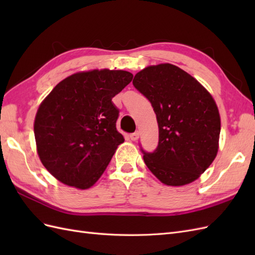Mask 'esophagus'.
Instances as JSON below:
<instances>
[{"mask_svg":"<svg viewBox=\"0 0 255 255\" xmlns=\"http://www.w3.org/2000/svg\"><path fill=\"white\" fill-rule=\"evenodd\" d=\"M129 138H130V139H132L133 141L137 140L138 138H139V132H135V133H132V134L129 135Z\"/></svg>","mask_w":255,"mask_h":255,"instance_id":"34e87169","label":"esophagus"}]
</instances>
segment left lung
I'll use <instances>...</instances> for the list:
<instances>
[{"label":"left lung","instance_id":"8db88e82","mask_svg":"<svg viewBox=\"0 0 255 255\" xmlns=\"http://www.w3.org/2000/svg\"><path fill=\"white\" fill-rule=\"evenodd\" d=\"M134 87L149 100L158 123V144L143 153L144 164L169 186L197 180L218 152V107L201 84L171 64L138 72Z\"/></svg>","mask_w":255,"mask_h":255}]
</instances>
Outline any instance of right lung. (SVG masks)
Wrapping results in <instances>:
<instances>
[{
    "label": "right lung",
    "mask_w": 255,
    "mask_h": 255,
    "mask_svg": "<svg viewBox=\"0 0 255 255\" xmlns=\"http://www.w3.org/2000/svg\"><path fill=\"white\" fill-rule=\"evenodd\" d=\"M133 80L123 70H92L58 83L37 111L34 133L42 165L58 181L80 189L103 174L125 138L116 128L112 99Z\"/></svg>",
    "instance_id": "add662e5"
}]
</instances>
